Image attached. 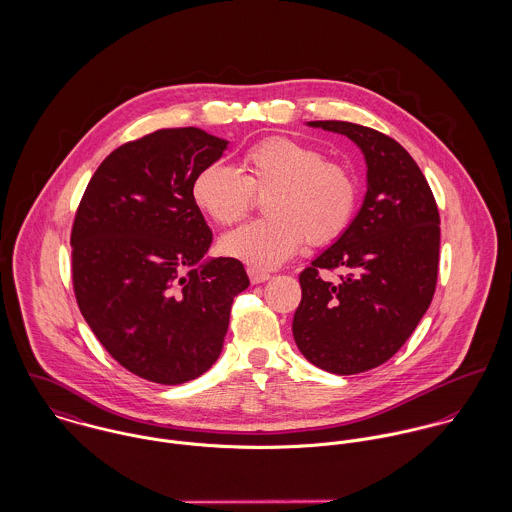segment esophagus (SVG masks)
Segmentation results:
<instances>
[{
  "label": "esophagus",
  "instance_id": "34e87169",
  "mask_svg": "<svg viewBox=\"0 0 512 512\" xmlns=\"http://www.w3.org/2000/svg\"><path fill=\"white\" fill-rule=\"evenodd\" d=\"M248 278L252 284H264L270 280V274L268 272H262V270H256V268H248Z\"/></svg>",
  "mask_w": 512,
  "mask_h": 512
}]
</instances>
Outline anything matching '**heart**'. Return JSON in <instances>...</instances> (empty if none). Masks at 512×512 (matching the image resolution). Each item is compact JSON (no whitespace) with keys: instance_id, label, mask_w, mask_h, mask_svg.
Returning a JSON list of instances; mask_svg holds the SVG:
<instances>
[{"instance_id":"b5f03b06","label":"heart","mask_w":512,"mask_h":512,"mask_svg":"<svg viewBox=\"0 0 512 512\" xmlns=\"http://www.w3.org/2000/svg\"><path fill=\"white\" fill-rule=\"evenodd\" d=\"M195 205L219 224L244 219L254 195L265 197L268 219L248 222L220 240L224 256L258 270L288 262L305 242L337 240L357 211L359 185L349 167L329 161L319 147L274 136L248 147L240 169L205 165L193 179Z\"/></svg>"}]
</instances>
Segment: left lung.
I'll return each mask as SVG.
<instances>
[{
	"label": "left lung",
	"mask_w": 512,
	"mask_h": 512,
	"mask_svg": "<svg viewBox=\"0 0 512 512\" xmlns=\"http://www.w3.org/2000/svg\"><path fill=\"white\" fill-rule=\"evenodd\" d=\"M307 124L361 147L366 195L349 228L299 274L293 339L311 365L357 374L396 355L432 303L438 205L418 163L396 140L351 122ZM337 267L346 272L337 283L320 278L323 269Z\"/></svg>",
	"instance_id": "1"
}]
</instances>
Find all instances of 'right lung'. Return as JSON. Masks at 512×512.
<instances>
[{"instance_id": "add662e5", "label": "right lung", "mask_w": 512, "mask_h": 512, "mask_svg": "<svg viewBox=\"0 0 512 512\" xmlns=\"http://www.w3.org/2000/svg\"><path fill=\"white\" fill-rule=\"evenodd\" d=\"M228 142L171 128L114 149L74 217L73 286L102 347L130 372L183 384L219 359L242 262L203 258L213 242L193 179Z\"/></svg>"}]
</instances>
